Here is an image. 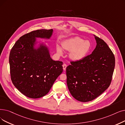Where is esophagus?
<instances>
[{
    "mask_svg": "<svg viewBox=\"0 0 125 125\" xmlns=\"http://www.w3.org/2000/svg\"><path fill=\"white\" fill-rule=\"evenodd\" d=\"M62 66H63V70H66V67H67V65H66V64H63Z\"/></svg>",
    "mask_w": 125,
    "mask_h": 125,
    "instance_id": "1",
    "label": "esophagus"
}]
</instances>
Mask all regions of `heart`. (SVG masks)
Masks as SVG:
<instances>
[{"instance_id": "heart-1", "label": "heart", "mask_w": 125, "mask_h": 125, "mask_svg": "<svg viewBox=\"0 0 125 125\" xmlns=\"http://www.w3.org/2000/svg\"><path fill=\"white\" fill-rule=\"evenodd\" d=\"M63 49L69 52V57L73 61H79L85 58L89 52L91 47V42L84 40L79 37L72 38L62 43ZM57 52L58 55H63V50L61 47L57 46Z\"/></svg>"}]
</instances>
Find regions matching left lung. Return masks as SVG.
Wrapping results in <instances>:
<instances>
[{
  "instance_id": "obj_1",
  "label": "left lung",
  "mask_w": 125,
  "mask_h": 125,
  "mask_svg": "<svg viewBox=\"0 0 125 125\" xmlns=\"http://www.w3.org/2000/svg\"><path fill=\"white\" fill-rule=\"evenodd\" d=\"M96 46L90 55L71 62L66 68L67 84L75 99L87 102L109 87L115 67V57L106 43L95 36Z\"/></svg>"
}]
</instances>
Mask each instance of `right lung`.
<instances>
[{
    "instance_id": "right-lung-1",
    "label": "right lung",
    "mask_w": 125,
    "mask_h": 125,
    "mask_svg": "<svg viewBox=\"0 0 125 125\" xmlns=\"http://www.w3.org/2000/svg\"><path fill=\"white\" fill-rule=\"evenodd\" d=\"M53 30H38L21 36L10 50L9 63L11 80L20 93L31 99L48 93L63 72V62L51 58L45 43L36 46L37 38L50 39Z\"/></svg>"
}]
</instances>
